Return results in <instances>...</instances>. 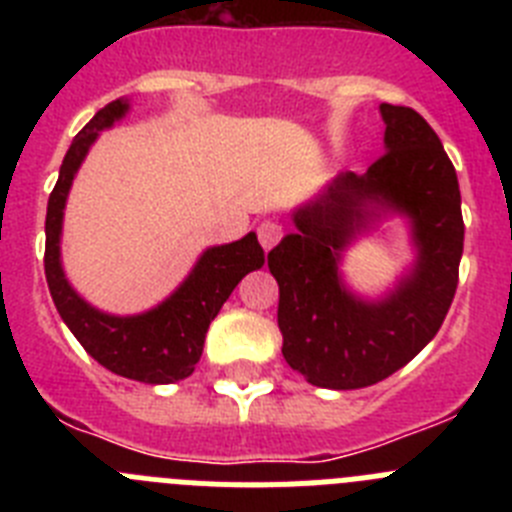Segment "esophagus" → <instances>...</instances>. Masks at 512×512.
Instances as JSON below:
<instances>
[{"label": "esophagus", "mask_w": 512, "mask_h": 512, "mask_svg": "<svg viewBox=\"0 0 512 512\" xmlns=\"http://www.w3.org/2000/svg\"><path fill=\"white\" fill-rule=\"evenodd\" d=\"M256 235H259V243L264 246V251H269V248L277 246L279 238H282V225H279L277 220H264V223L256 228Z\"/></svg>", "instance_id": "obj_1"}]
</instances>
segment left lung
I'll list each match as a JSON object with an SVG mask.
<instances>
[{"label": "left lung", "instance_id": "8db88e82", "mask_svg": "<svg viewBox=\"0 0 512 512\" xmlns=\"http://www.w3.org/2000/svg\"><path fill=\"white\" fill-rule=\"evenodd\" d=\"M379 112L387 151L366 174L338 176L269 251L284 359L328 390H359L402 369L436 336L459 284L464 220L454 164L418 112L395 104ZM369 204L405 211L421 251L414 274L382 303L356 301L337 279V253L373 214Z\"/></svg>", "mask_w": 512, "mask_h": 512}]
</instances>
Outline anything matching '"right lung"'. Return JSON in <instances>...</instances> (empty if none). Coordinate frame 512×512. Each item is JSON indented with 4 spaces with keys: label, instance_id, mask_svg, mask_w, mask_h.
<instances>
[{
    "label": "right lung",
    "instance_id": "obj_1",
    "mask_svg": "<svg viewBox=\"0 0 512 512\" xmlns=\"http://www.w3.org/2000/svg\"><path fill=\"white\" fill-rule=\"evenodd\" d=\"M125 110H128V102L122 99L102 107L79 130L63 158L61 174H58V182L48 200V215H45V279H48L58 315L92 359H97L104 369L135 379V382L169 384L194 372V364L200 361L202 346H205L207 328L230 297L235 284L241 282L248 271L264 266V248L259 246V238L253 233L228 246L207 248L187 282L176 289L164 305L135 318L104 315L81 300L63 277L61 259H58L66 194L99 130L110 128L112 122L125 115Z\"/></svg>",
    "mask_w": 512,
    "mask_h": 512
}]
</instances>
